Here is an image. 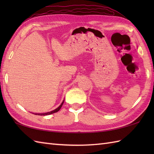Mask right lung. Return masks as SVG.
Wrapping results in <instances>:
<instances>
[{
  "instance_id": "obj_1",
  "label": "right lung",
  "mask_w": 154,
  "mask_h": 154,
  "mask_svg": "<svg viewBox=\"0 0 154 154\" xmlns=\"http://www.w3.org/2000/svg\"><path fill=\"white\" fill-rule=\"evenodd\" d=\"M64 103V100L62 102V103L60 104V106L57 107L56 109H55L54 110L51 111V112H45V113H35V115H40V116H45V115H49V114H53V113H55V112H57V111L60 110L61 109V108L62 106V105H63V104Z\"/></svg>"
}]
</instances>
